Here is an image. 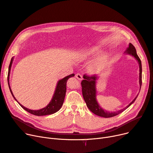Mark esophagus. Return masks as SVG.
<instances>
[{
	"mask_svg": "<svg viewBox=\"0 0 153 153\" xmlns=\"http://www.w3.org/2000/svg\"><path fill=\"white\" fill-rule=\"evenodd\" d=\"M75 77L79 80H82V75L80 74V73H76V74L75 75Z\"/></svg>",
	"mask_w": 153,
	"mask_h": 153,
	"instance_id": "34e87169",
	"label": "esophagus"
}]
</instances>
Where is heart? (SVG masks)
<instances>
[{
  "label": "heart",
  "instance_id": "obj_1",
  "mask_svg": "<svg viewBox=\"0 0 153 153\" xmlns=\"http://www.w3.org/2000/svg\"><path fill=\"white\" fill-rule=\"evenodd\" d=\"M97 50L94 48H92L91 50H90V51H87L85 53V54H83L84 57H88L91 54H94L97 53ZM105 62V57H100L99 59H98L95 62H94V63H93L92 65H91L90 68V71L91 73H95L97 71H99L101 67L102 66V65L104 64V62Z\"/></svg>",
  "mask_w": 153,
  "mask_h": 153
}]
</instances>
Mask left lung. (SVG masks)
I'll return each instance as SVG.
<instances>
[{
    "label": "left lung",
    "mask_w": 153,
    "mask_h": 153,
    "mask_svg": "<svg viewBox=\"0 0 153 153\" xmlns=\"http://www.w3.org/2000/svg\"><path fill=\"white\" fill-rule=\"evenodd\" d=\"M126 53L129 54L135 58L139 63V84H140V89L141 88L142 85V65H141V61L137 56L136 50L135 47H134L131 43H129V47L127 48L126 51H125ZM97 76L94 75H83L84 80H83L81 82L82 85V95L83 97L85 100V103H86L87 107L89 108L90 111L95 114L98 116H100L102 117L108 118L114 117V116L117 115L121 112H123L124 110L127 108L129 107L132 103L134 102L137 99V95L134 99L132 102H131L129 105H128L126 108L120 110L119 111L116 112H108L104 111L103 108H102L96 100V80H97Z\"/></svg>",
    "instance_id": "8db88e82"
}]
</instances>
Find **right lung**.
<instances>
[{
    "label": "right lung",
    "mask_w": 153,
    "mask_h": 153,
    "mask_svg": "<svg viewBox=\"0 0 153 153\" xmlns=\"http://www.w3.org/2000/svg\"><path fill=\"white\" fill-rule=\"evenodd\" d=\"M13 58L11 59L10 60V63L9 66V71H8V76H7V80H8V85H9V87L10 89V91L11 92V94L13 95L14 99L17 101L16 99V98L14 97L13 92H12L11 88L10 87L9 85V75H10V68H11V66L12 63H13ZM74 76V74H71L68 76H67L65 78H63L62 80H60L58 81L57 83V86L55 90V91H54V94L53 95V99L50 102V103L45 108H41L39 110H37V111H34V110H30L29 108H27L26 107H24L23 105H22L20 103H19V104L21 106L22 108H23L25 111L27 112H29L30 114L35 115H38V116H42V115H50L53 114L54 113H55L58 112L59 110L61 108V107H62L63 103L65 100V97L66 94V82L67 80L71 77Z\"/></svg>",
    "instance_id": "1"
}]
</instances>
